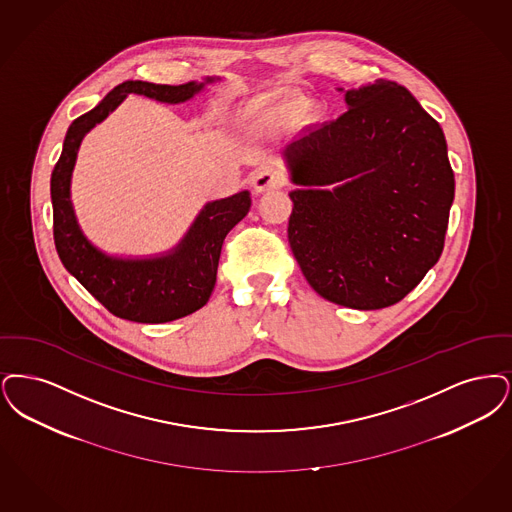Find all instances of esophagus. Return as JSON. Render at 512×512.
<instances>
[{"instance_id": "esophagus-1", "label": "esophagus", "mask_w": 512, "mask_h": 512, "mask_svg": "<svg viewBox=\"0 0 512 512\" xmlns=\"http://www.w3.org/2000/svg\"><path fill=\"white\" fill-rule=\"evenodd\" d=\"M283 183H285V179H283V176H281L277 170L264 168V170H260V172L254 176V179H252V189H254L256 195H262V193H266V191L281 187Z\"/></svg>"}]
</instances>
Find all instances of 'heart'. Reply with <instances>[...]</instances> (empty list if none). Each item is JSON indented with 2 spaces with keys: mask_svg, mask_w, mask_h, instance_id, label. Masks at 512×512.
<instances>
[{
  "mask_svg": "<svg viewBox=\"0 0 512 512\" xmlns=\"http://www.w3.org/2000/svg\"><path fill=\"white\" fill-rule=\"evenodd\" d=\"M292 111L290 105H275V107H266V109H256L250 112L252 120H262V118H271V116H285Z\"/></svg>",
  "mask_w": 512,
  "mask_h": 512,
  "instance_id": "b5f03b06",
  "label": "heart"
}]
</instances>
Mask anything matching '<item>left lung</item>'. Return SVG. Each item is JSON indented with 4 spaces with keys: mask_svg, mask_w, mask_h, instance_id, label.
Returning <instances> with one entry per match:
<instances>
[{
    "mask_svg": "<svg viewBox=\"0 0 512 512\" xmlns=\"http://www.w3.org/2000/svg\"><path fill=\"white\" fill-rule=\"evenodd\" d=\"M338 91L348 111L285 147L289 243L319 296L380 310L440 260L455 178L440 124L403 86Z\"/></svg>",
    "mask_w": 512,
    "mask_h": 512,
    "instance_id": "1",
    "label": "left lung"
}]
</instances>
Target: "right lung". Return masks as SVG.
I'll use <instances>...</instances> for the list:
<instances>
[{"instance_id": "right-lung-1", "label": "right lung", "mask_w": 512, "mask_h": 512, "mask_svg": "<svg viewBox=\"0 0 512 512\" xmlns=\"http://www.w3.org/2000/svg\"><path fill=\"white\" fill-rule=\"evenodd\" d=\"M220 80V76H206L202 82L193 80L181 86L128 80L109 91L97 107L76 118L65 135L63 153L51 174L55 246L68 273L120 319L168 323L200 310L216 285L223 239L248 214L252 200L245 189L206 202L178 245L170 250L151 256L109 254L86 237L72 204V172L82 139L130 93L179 105Z\"/></svg>"}]
</instances>
